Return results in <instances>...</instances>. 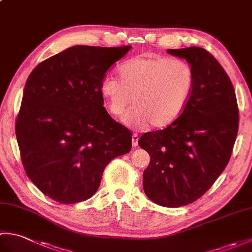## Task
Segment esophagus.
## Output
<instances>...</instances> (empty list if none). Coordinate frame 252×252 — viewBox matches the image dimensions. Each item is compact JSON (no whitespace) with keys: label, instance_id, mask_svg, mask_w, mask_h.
<instances>
[{"label":"esophagus","instance_id":"esophagus-1","mask_svg":"<svg viewBox=\"0 0 252 252\" xmlns=\"http://www.w3.org/2000/svg\"><path fill=\"white\" fill-rule=\"evenodd\" d=\"M132 145L133 147H136L138 145V135L135 134V133L132 135Z\"/></svg>","mask_w":252,"mask_h":252}]
</instances>
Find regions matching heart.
<instances>
[{
	"label": "heart",
	"mask_w": 252,
	"mask_h": 252,
	"mask_svg": "<svg viewBox=\"0 0 252 252\" xmlns=\"http://www.w3.org/2000/svg\"><path fill=\"white\" fill-rule=\"evenodd\" d=\"M119 79L106 76L99 94L112 116L123 117L126 125L138 131L164 127L183 114L195 85V73L189 63L149 54L136 56L118 69Z\"/></svg>",
	"instance_id": "obj_1"
}]
</instances>
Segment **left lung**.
Returning <instances> with one entry per match:
<instances>
[{"instance_id": "1", "label": "left lung", "mask_w": 252, "mask_h": 252, "mask_svg": "<svg viewBox=\"0 0 252 252\" xmlns=\"http://www.w3.org/2000/svg\"><path fill=\"white\" fill-rule=\"evenodd\" d=\"M167 52L191 66L194 90L183 114L165 129L143 134L138 145L151 156L143 174L146 196L178 208L201 197L225 169L239 116L231 80L210 53L197 46Z\"/></svg>"}]
</instances>
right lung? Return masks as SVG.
I'll return each instance as SVG.
<instances>
[{"label": "right lung", "mask_w": 252, "mask_h": 252, "mask_svg": "<svg viewBox=\"0 0 252 252\" xmlns=\"http://www.w3.org/2000/svg\"><path fill=\"white\" fill-rule=\"evenodd\" d=\"M131 49L69 47L27 79L16 137L27 175L53 200L89 199L106 165L131 151V132L108 115L99 94L106 71Z\"/></svg>", "instance_id": "obj_1"}]
</instances>
